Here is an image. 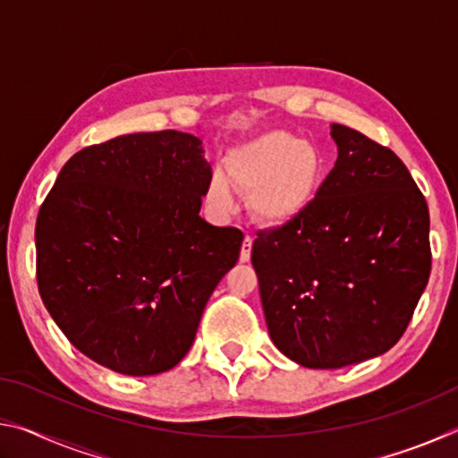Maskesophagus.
Returning a JSON list of instances; mask_svg holds the SVG:
<instances>
[{
	"label": "esophagus",
	"mask_w": 458,
	"mask_h": 458,
	"mask_svg": "<svg viewBox=\"0 0 458 458\" xmlns=\"http://www.w3.org/2000/svg\"><path fill=\"white\" fill-rule=\"evenodd\" d=\"M252 236L246 234L244 236V242H242V248H240V262H248L250 260V252H252Z\"/></svg>",
	"instance_id": "34e87169"
}]
</instances>
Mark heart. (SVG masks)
Listing matches in <instances>:
<instances>
[{"instance_id": "heart-1", "label": "heart", "mask_w": 458, "mask_h": 458, "mask_svg": "<svg viewBox=\"0 0 458 458\" xmlns=\"http://www.w3.org/2000/svg\"><path fill=\"white\" fill-rule=\"evenodd\" d=\"M224 169H214L206 183V206L216 216L234 210L230 181L250 191V210L260 222L283 226L299 218L325 180V157L311 141L284 131H268L226 153Z\"/></svg>"}]
</instances>
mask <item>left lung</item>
Masks as SVG:
<instances>
[{
	"label": "left lung",
	"mask_w": 458,
	"mask_h": 458,
	"mask_svg": "<svg viewBox=\"0 0 458 458\" xmlns=\"http://www.w3.org/2000/svg\"><path fill=\"white\" fill-rule=\"evenodd\" d=\"M331 137L337 161L313 204L252 244L270 339L313 369L396 345L430 276L428 206L406 165L355 129Z\"/></svg>",
	"instance_id": "left-lung-1"
}]
</instances>
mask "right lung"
<instances>
[{"instance_id":"right-lung-1","label":"right lung","mask_w":458,"mask_h":458,"mask_svg":"<svg viewBox=\"0 0 458 458\" xmlns=\"http://www.w3.org/2000/svg\"><path fill=\"white\" fill-rule=\"evenodd\" d=\"M210 174L180 131L114 137L62 167L36 220L38 291L92 361L155 376L190 352L244 240L199 216Z\"/></svg>"}]
</instances>
